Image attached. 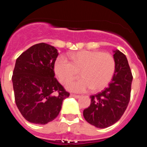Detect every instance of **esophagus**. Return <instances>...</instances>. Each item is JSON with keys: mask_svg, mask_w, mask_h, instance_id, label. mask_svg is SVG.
Returning a JSON list of instances; mask_svg holds the SVG:
<instances>
[{"mask_svg": "<svg viewBox=\"0 0 147 147\" xmlns=\"http://www.w3.org/2000/svg\"><path fill=\"white\" fill-rule=\"evenodd\" d=\"M71 96H72V97H74V98H80V96H79V95L73 94V93H71Z\"/></svg>", "mask_w": 147, "mask_h": 147, "instance_id": "esophagus-1", "label": "esophagus"}]
</instances>
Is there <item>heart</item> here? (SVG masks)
<instances>
[{"label": "heart", "instance_id": "b5f03b06", "mask_svg": "<svg viewBox=\"0 0 147 147\" xmlns=\"http://www.w3.org/2000/svg\"><path fill=\"white\" fill-rule=\"evenodd\" d=\"M71 62L59 56L54 62L56 75L62 83H65L80 71L83 77L68 82L67 89L85 92L90 89L98 91L108 85L115 71L113 55L97 51H80L70 54Z\"/></svg>", "mask_w": 147, "mask_h": 147}]
</instances>
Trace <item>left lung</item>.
I'll use <instances>...</instances> for the list:
<instances>
[{"instance_id": "1", "label": "left lung", "mask_w": 147, "mask_h": 147, "mask_svg": "<svg viewBox=\"0 0 147 147\" xmlns=\"http://www.w3.org/2000/svg\"><path fill=\"white\" fill-rule=\"evenodd\" d=\"M115 71L109 86L90 96L91 102L83 111L85 120L98 128H106L121 119L130 99L132 74L126 56L114 51Z\"/></svg>"}]
</instances>
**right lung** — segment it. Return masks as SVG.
<instances>
[{
    "label": "right lung",
    "mask_w": 147,
    "mask_h": 147,
    "mask_svg": "<svg viewBox=\"0 0 147 147\" xmlns=\"http://www.w3.org/2000/svg\"><path fill=\"white\" fill-rule=\"evenodd\" d=\"M57 50L49 44L32 45L17 59L11 77L17 107L31 123L45 124L59 115L70 96L54 77Z\"/></svg>",
    "instance_id": "add662e5"
}]
</instances>
